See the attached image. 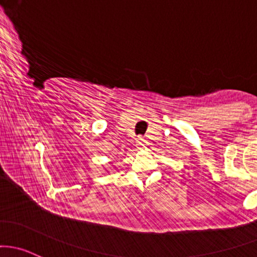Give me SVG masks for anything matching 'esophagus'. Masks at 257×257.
<instances>
[{
    "instance_id": "1",
    "label": "esophagus",
    "mask_w": 257,
    "mask_h": 257,
    "mask_svg": "<svg viewBox=\"0 0 257 257\" xmlns=\"http://www.w3.org/2000/svg\"><path fill=\"white\" fill-rule=\"evenodd\" d=\"M137 143H138V144H137L138 146H145V143H146V140L144 139L143 137H139V138H138Z\"/></svg>"
}]
</instances>
